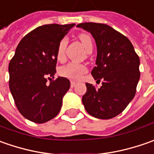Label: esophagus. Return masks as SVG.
Masks as SVG:
<instances>
[{
  "label": "esophagus",
  "mask_w": 154,
  "mask_h": 154,
  "mask_svg": "<svg viewBox=\"0 0 154 154\" xmlns=\"http://www.w3.org/2000/svg\"><path fill=\"white\" fill-rule=\"evenodd\" d=\"M76 84H77L76 82H74V81H71V83H70V86H71V87H74V86H76Z\"/></svg>",
  "instance_id": "1"
}]
</instances>
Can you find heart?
<instances>
[{
	"label": "heart",
	"instance_id": "b5f03b06",
	"mask_svg": "<svg viewBox=\"0 0 154 154\" xmlns=\"http://www.w3.org/2000/svg\"><path fill=\"white\" fill-rule=\"evenodd\" d=\"M80 42L82 45L84 46V48L86 49V51L92 49V39L91 36L87 33H81L79 36ZM67 42L68 39L67 38H63L60 41L59 45H58V48H57V53H56V56L59 60H62L64 58L65 56V49L67 46ZM60 74H62V76L70 79V80H79L80 77L82 76V74H85L86 72V68L82 65V64H78V63H74V62H70L67 65L63 66L60 68L59 70Z\"/></svg>",
	"mask_w": 154,
	"mask_h": 154
}]
</instances>
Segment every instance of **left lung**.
I'll use <instances>...</instances> for the list:
<instances>
[{
  "instance_id": "obj_1",
  "label": "left lung",
  "mask_w": 154,
  "mask_h": 154,
  "mask_svg": "<svg viewBox=\"0 0 154 154\" xmlns=\"http://www.w3.org/2000/svg\"><path fill=\"white\" fill-rule=\"evenodd\" d=\"M77 27L92 34L97 45L94 80L96 89L86 83L82 97L86 110L98 119H110L122 112L135 95L140 79V59L128 39L112 27L99 23H81Z\"/></svg>"
}]
</instances>
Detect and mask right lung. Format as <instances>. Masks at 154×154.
<instances>
[{"label": "right lung", "instance_id": "1", "mask_svg": "<svg viewBox=\"0 0 154 154\" xmlns=\"http://www.w3.org/2000/svg\"><path fill=\"white\" fill-rule=\"evenodd\" d=\"M75 26L44 25L21 39L8 66L9 88L20 114L37 123L53 119L59 113L70 81L58 77L50 85L47 78L56 73L60 41Z\"/></svg>", "mask_w": 154, "mask_h": 154}]
</instances>
